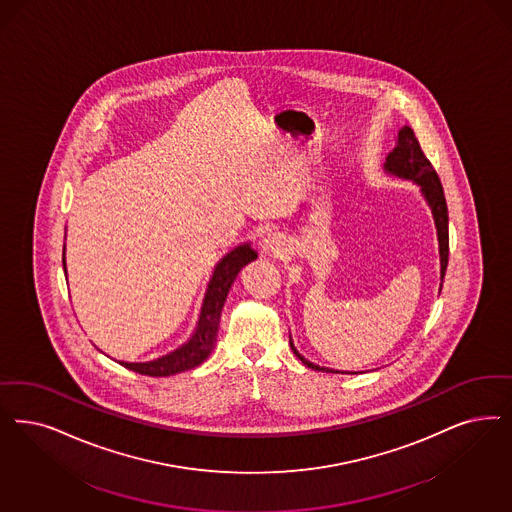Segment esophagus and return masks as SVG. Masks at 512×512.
Wrapping results in <instances>:
<instances>
[{"instance_id": "1", "label": "esophagus", "mask_w": 512, "mask_h": 512, "mask_svg": "<svg viewBox=\"0 0 512 512\" xmlns=\"http://www.w3.org/2000/svg\"><path fill=\"white\" fill-rule=\"evenodd\" d=\"M261 249H263V253H268V255L282 257L283 253H287V240L283 238L280 232H268L263 238V242H261Z\"/></svg>"}]
</instances>
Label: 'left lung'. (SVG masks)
<instances>
[{
    "label": "left lung",
    "mask_w": 512,
    "mask_h": 512,
    "mask_svg": "<svg viewBox=\"0 0 512 512\" xmlns=\"http://www.w3.org/2000/svg\"><path fill=\"white\" fill-rule=\"evenodd\" d=\"M384 170L388 176L399 177L412 181L420 187L429 210L433 213L435 219V229H437V240H439V255H441V287L444 274H446V266H448V208H446V198L442 191L441 179L437 176L435 168L431 166V162L423 155L422 147L414 136V130L410 126H403L397 132V140H395V149L389 153L384 162ZM289 344L291 350L299 357L300 361L314 369V371L340 372V374H357V372H342L335 369H327V367H319L316 363L304 359L300 355L299 350L295 348L291 336H289Z\"/></svg>",
    "instance_id": "left-lung-1"
}]
</instances>
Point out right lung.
Masks as SVG:
<instances>
[{"label": "right lung", "mask_w": 512, "mask_h": 512, "mask_svg": "<svg viewBox=\"0 0 512 512\" xmlns=\"http://www.w3.org/2000/svg\"><path fill=\"white\" fill-rule=\"evenodd\" d=\"M255 259H257V251L247 242L230 249L223 259H219V263L213 268L212 278L202 300L194 333L174 352L166 353L151 361H140V363L119 361V363L124 369L145 374V376H172L177 372L191 371L200 363H204L215 348L221 310L229 295L230 285L234 283L240 270ZM64 272H66V259H64Z\"/></svg>", "instance_id": "right-lung-1"}]
</instances>
